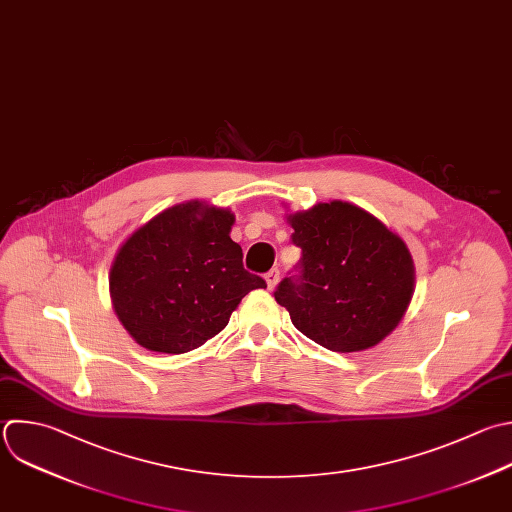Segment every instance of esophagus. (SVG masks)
<instances>
[{
  "instance_id": "1",
  "label": "esophagus",
  "mask_w": 512,
  "mask_h": 512,
  "mask_svg": "<svg viewBox=\"0 0 512 512\" xmlns=\"http://www.w3.org/2000/svg\"><path fill=\"white\" fill-rule=\"evenodd\" d=\"M264 278H266L268 288L272 290V288L278 284V280H280V270H278V268H272V270H268V272H266V276H264Z\"/></svg>"
}]
</instances>
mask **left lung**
I'll list each match as a JSON object with an SVG mask.
<instances>
[{
  "label": "left lung",
  "instance_id": "left-lung-1",
  "mask_svg": "<svg viewBox=\"0 0 512 512\" xmlns=\"http://www.w3.org/2000/svg\"><path fill=\"white\" fill-rule=\"evenodd\" d=\"M288 222L302 256L274 298L292 324L332 352L366 350L388 336L412 298L406 244L362 208L338 200Z\"/></svg>",
  "mask_w": 512,
  "mask_h": 512
}]
</instances>
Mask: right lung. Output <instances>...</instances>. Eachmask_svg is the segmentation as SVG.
Returning <instances> with one entry per match:
<instances>
[{
    "label": "right lung",
    "instance_id": "1",
    "mask_svg": "<svg viewBox=\"0 0 512 512\" xmlns=\"http://www.w3.org/2000/svg\"><path fill=\"white\" fill-rule=\"evenodd\" d=\"M234 214L188 202L164 210L120 248L110 292L138 344L182 354L226 328L240 300L264 278L248 272L230 238Z\"/></svg>",
    "mask_w": 512,
    "mask_h": 512
}]
</instances>
